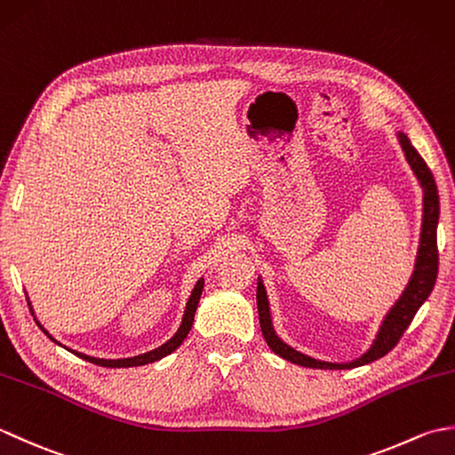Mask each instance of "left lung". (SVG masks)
I'll return each mask as SVG.
<instances>
[{
    "mask_svg": "<svg viewBox=\"0 0 455 455\" xmlns=\"http://www.w3.org/2000/svg\"><path fill=\"white\" fill-rule=\"evenodd\" d=\"M399 142L404 150V156H407L414 176L419 178L420 186L424 189V211H422V233H420V246H419V256H417V266H414V274L411 282L404 289L401 299L385 316V321L379 328V334H377L373 346L367 350L362 357L350 362V363H328V362H318L313 360L301 352L293 350L291 346H287L283 340H279V336L274 332L272 326V316H269V307H267V297L262 282L258 283V315H259V328H262V334L266 338L267 346L272 350L282 355L283 360L303 365V367H315V370H350V367L365 365L370 362L379 360L385 354H389L395 346L399 344L403 332L407 331L409 324L412 323L414 315L420 308V305L427 301L428 295L432 293L434 283H436L438 277V217H440V201H438V188L430 168L427 162L422 160L417 148L412 147L407 134L399 132Z\"/></svg>",
    "mask_w": 455,
    "mask_h": 455,
    "instance_id": "1",
    "label": "left lung"
}]
</instances>
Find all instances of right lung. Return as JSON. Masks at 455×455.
Returning a JSON list of instances; mask_svg holds the SVG:
<instances>
[{
	"label": "right lung",
	"mask_w": 455,
	"mask_h": 455,
	"mask_svg": "<svg viewBox=\"0 0 455 455\" xmlns=\"http://www.w3.org/2000/svg\"><path fill=\"white\" fill-rule=\"evenodd\" d=\"M201 291H203V279H199L197 285L193 287V293L189 297L188 301V307H186V315H183V321H181V326L180 331L176 332V336L170 338V340L166 344H162L160 347H156V350H152L148 354H142V355H137V357H127V360H98V357H90L85 354H80V352H74L76 355H80L82 360L85 362H92L95 365H101V367H134V365H144V363H152L160 360V357L172 354L176 347L186 340V336L189 334L191 331V324H193V316H196V311H197V305H199V299H201ZM46 332V331H44ZM54 340V338H52Z\"/></svg>",
	"instance_id": "right-lung-1"
}]
</instances>
